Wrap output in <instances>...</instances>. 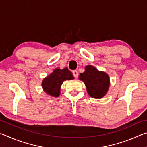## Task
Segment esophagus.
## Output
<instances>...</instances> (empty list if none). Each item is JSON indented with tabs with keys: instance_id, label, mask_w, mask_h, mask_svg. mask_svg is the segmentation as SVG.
Masks as SVG:
<instances>
[{
	"instance_id": "34e87169",
	"label": "esophagus",
	"mask_w": 147,
	"mask_h": 147,
	"mask_svg": "<svg viewBox=\"0 0 147 147\" xmlns=\"http://www.w3.org/2000/svg\"><path fill=\"white\" fill-rule=\"evenodd\" d=\"M73 75H74V78H78V71H73Z\"/></svg>"
}]
</instances>
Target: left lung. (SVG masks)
I'll use <instances>...</instances> for the list:
<instances>
[{
    "instance_id": "1",
    "label": "left lung",
    "mask_w": 147,
    "mask_h": 147,
    "mask_svg": "<svg viewBox=\"0 0 147 147\" xmlns=\"http://www.w3.org/2000/svg\"><path fill=\"white\" fill-rule=\"evenodd\" d=\"M79 80L83 81L91 97L101 98L106 95L109 87V77L105 72L99 71L94 67L88 65L80 73Z\"/></svg>"
}]
</instances>
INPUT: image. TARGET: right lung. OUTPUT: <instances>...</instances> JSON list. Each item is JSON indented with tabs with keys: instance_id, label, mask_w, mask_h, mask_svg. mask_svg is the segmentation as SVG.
Segmentation results:
<instances>
[{
	"instance_id": "obj_1",
	"label": "right lung",
	"mask_w": 147,
	"mask_h": 147,
	"mask_svg": "<svg viewBox=\"0 0 147 147\" xmlns=\"http://www.w3.org/2000/svg\"><path fill=\"white\" fill-rule=\"evenodd\" d=\"M74 78L73 74L67 67L63 69L57 68L43 79L42 87L44 91L49 95L58 97L60 94V88L63 81Z\"/></svg>"
}]
</instances>
